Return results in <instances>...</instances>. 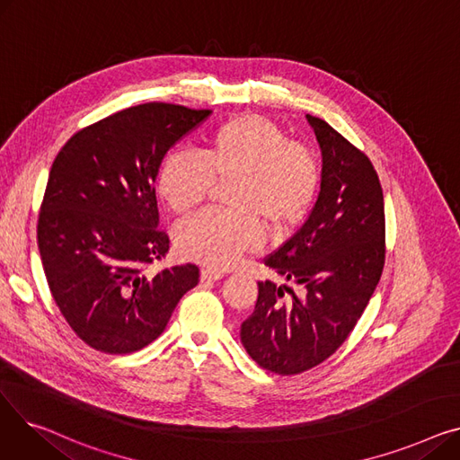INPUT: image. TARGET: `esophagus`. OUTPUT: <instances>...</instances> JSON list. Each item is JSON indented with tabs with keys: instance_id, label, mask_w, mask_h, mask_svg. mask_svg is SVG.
<instances>
[{
	"instance_id": "esophagus-1",
	"label": "esophagus",
	"mask_w": 460,
	"mask_h": 460,
	"mask_svg": "<svg viewBox=\"0 0 460 460\" xmlns=\"http://www.w3.org/2000/svg\"><path fill=\"white\" fill-rule=\"evenodd\" d=\"M226 276L222 270H214V269H203L201 270V279L203 281H220Z\"/></svg>"
}]
</instances>
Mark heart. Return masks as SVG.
Returning <instances> with one entry per match:
<instances>
[{
  "instance_id": "b5f03b06",
  "label": "heart",
  "mask_w": 460,
  "mask_h": 460,
  "mask_svg": "<svg viewBox=\"0 0 460 460\" xmlns=\"http://www.w3.org/2000/svg\"><path fill=\"white\" fill-rule=\"evenodd\" d=\"M231 210H210L181 226L177 244L184 257L227 269L261 240V226L281 233L302 220L315 198L319 167L300 143L257 115L234 117L217 127L198 156L169 153L156 173V191L177 214L198 208L212 181H231Z\"/></svg>"
}]
</instances>
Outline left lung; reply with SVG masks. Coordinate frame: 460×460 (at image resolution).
I'll return each instance as SVG.
<instances>
[{
  "mask_svg": "<svg viewBox=\"0 0 460 460\" xmlns=\"http://www.w3.org/2000/svg\"><path fill=\"white\" fill-rule=\"evenodd\" d=\"M323 155L321 191L305 224L264 259L285 281L259 283L240 341L276 375H298L330 358L354 330L384 269V196L371 160L326 120L305 115ZM283 290L294 296L283 301Z\"/></svg>",
  "mask_w": 460,
  "mask_h": 460,
  "instance_id": "left-lung-1",
  "label": "left lung"
}]
</instances>
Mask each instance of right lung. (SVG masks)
I'll use <instances>...</instances> for the list:
<instances>
[{
  "instance_id": "1",
  "label": "right lung",
  "mask_w": 460,
  "mask_h": 460,
  "mask_svg": "<svg viewBox=\"0 0 460 460\" xmlns=\"http://www.w3.org/2000/svg\"><path fill=\"white\" fill-rule=\"evenodd\" d=\"M210 113L164 102L132 106L72 136L52 164L39 253L61 315L94 350L147 347L199 281L191 262L156 276L143 269L169 250L158 229V167Z\"/></svg>"
}]
</instances>
